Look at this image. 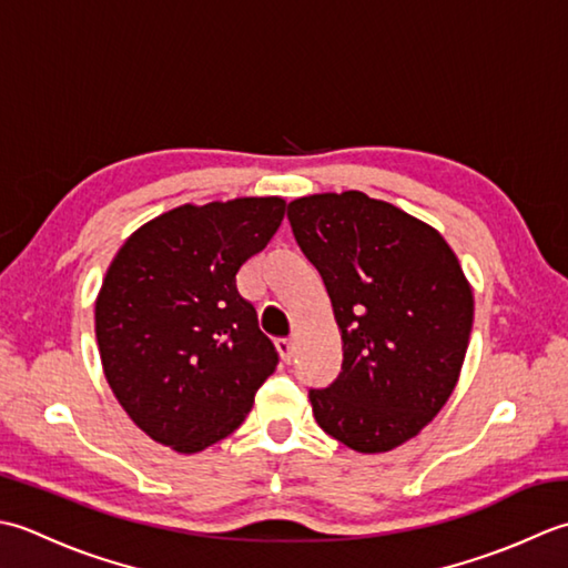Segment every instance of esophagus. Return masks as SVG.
I'll return each instance as SVG.
<instances>
[{
    "mask_svg": "<svg viewBox=\"0 0 568 568\" xmlns=\"http://www.w3.org/2000/svg\"><path fill=\"white\" fill-rule=\"evenodd\" d=\"M276 351H280L284 363H292V361H294V341H292V338L276 341Z\"/></svg>",
    "mask_w": 568,
    "mask_h": 568,
    "instance_id": "esophagus-1",
    "label": "esophagus"
}]
</instances>
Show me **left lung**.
I'll return each mask as SVG.
<instances>
[{"instance_id": "left-lung-1", "label": "left lung", "mask_w": 568, "mask_h": 568, "mask_svg": "<svg viewBox=\"0 0 568 568\" xmlns=\"http://www.w3.org/2000/svg\"><path fill=\"white\" fill-rule=\"evenodd\" d=\"M343 341V369L308 399L323 432L357 454L409 442L454 392L473 328V288L438 230L361 191L288 203Z\"/></svg>"}]
</instances>
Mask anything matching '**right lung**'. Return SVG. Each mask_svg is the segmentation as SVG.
<instances>
[{"mask_svg":"<svg viewBox=\"0 0 568 568\" xmlns=\"http://www.w3.org/2000/svg\"><path fill=\"white\" fill-rule=\"evenodd\" d=\"M286 201L179 205L126 237L95 301L112 395L156 444L199 454L245 422L280 357L237 272L282 225Z\"/></svg>","mask_w":568,"mask_h":568,"instance_id":"obj_1","label":"right lung"}]
</instances>
